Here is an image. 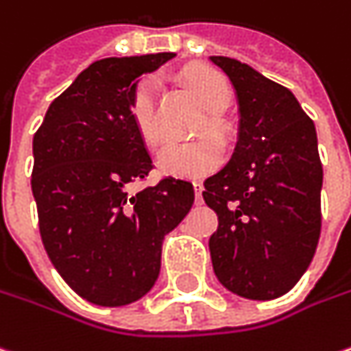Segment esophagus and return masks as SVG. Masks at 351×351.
<instances>
[{"instance_id":"obj_1","label":"esophagus","mask_w":351,"mask_h":351,"mask_svg":"<svg viewBox=\"0 0 351 351\" xmlns=\"http://www.w3.org/2000/svg\"><path fill=\"white\" fill-rule=\"evenodd\" d=\"M194 194H196V202L202 200V184L200 182H194Z\"/></svg>"}]
</instances>
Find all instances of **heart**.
Returning a JSON list of instances; mask_svg holds the SVG:
<instances>
[{"label":"heart","instance_id":"b5f03b06","mask_svg":"<svg viewBox=\"0 0 351 351\" xmlns=\"http://www.w3.org/2000/svg\"><path fill=\"white\" fill-rule=\"evenodd\" d=\"M189 84L198 99L212 114H223L232 101V88L226 76L218 70L196 69L189 74ZM157 90L159 86L153 78H145L135 88L131 99V117L137 128L139 137L149 147L160 143V130L157 121ZM210 130L218 131V121L210 119ZM206 128L198 131L204 135ZM223 159V149L214 135H206L198 141L182 143V145L162 147L157 155V167L160 173L173 176H204L218 169Z\"/></svg>","mask_w":351,"mask_h":351}]
</instances>
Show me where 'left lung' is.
<instances>
[{
  "mask_svg": "<svg viewBox=\"0 0 351 351\" xmlns=\"http://www.w3.org/2000/svg\"><path fill=\"white\" fill-rule=\"evenodd\" d=\"M236 90L239 125L232 159L204 180L218 214L210 257L234 295L271 300L289 293L320 237L322 162L313 119L291 90L228 56H210Z\"/></svg>",
  "mask_w": 351,
  "mask_h": 351,
  "instance_id": "left-lung-1",
  "label": "left lung"
}]
</instances>
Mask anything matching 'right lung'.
<instances>
[{
  "label": "right lung",
  "instance_id": "right-lung-1",
  "mask_svg": "<svg viewBox=\"0 0 351 351\" xmlns=\"http://www.w3.org/2000/svg\"><path fill=\"white\" fill-rule=\"evenodd\" d=\"M173 56L92 62L49 106L33 137L43 245L70 289L99 306L145 297L159 277L162 239L194 202L191 182L173 176L128 192L153 169L131 117L137 80Z\"/></svg>",
  "mask_w": 351,
  "mask_h": 351
}]
</instances>
